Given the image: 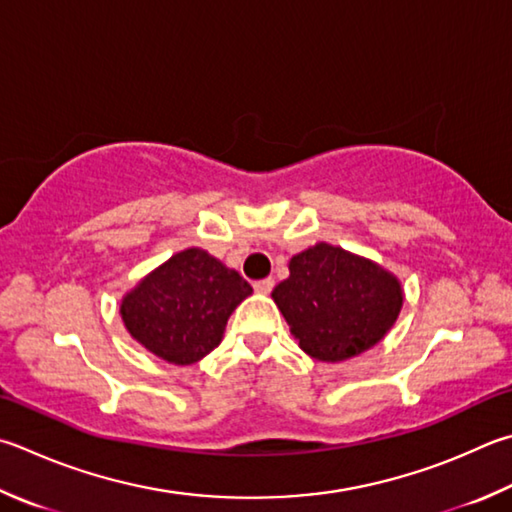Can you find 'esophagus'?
I'll list each match as a JSON object with an SVG mask.
<instances>
[{
    "mask_svg": "<svg viewBox=\"0 0 512 512\" xmlns=\"http://www.w3.org/2000/svg\"><path fill=\"white\" fill-rule=\"evenodd\" d=\"M253 286H255L257 293H264V295H266V293L273 291L275 280H273V277H266V280H257Z\"/></svg>",
    "mask_w": 512,
    "mask_h": 512,
    "instance_id": "obj_1",
    "label": "esophagus"
}]
</instances>
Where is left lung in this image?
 <instances>
[{"label": "left lung", "instance_id": "obj_1", "mask_svg": "<svg viewBox=\"0 0 512 512\" xmlns=\"http://www.w3.org/2000/svg\"><path fill=\"white\" fill-rule=\"evenodd\" d=\"M288 271L273 300L293 338L315 360L338 362L374 347L403 306L394 275L336 246L304 250L291 259Z\"/></svg>", "mask_w": 512, "mask_h": 512}]
</instances>
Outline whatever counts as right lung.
<instances>
[{"label": "right lung", "instance_id": "right-lung-1", "mask_svg": "<svg viewBox=\"0 0 512 512\" xmlns=\"http://www.w3.org/2000/svg\"><path fill=\"white\" fill-rule=\"evenodd\" d=\"M253 293L244 277L206 250L167 259L120 304L125 327L156 356L190 365L215 349L235 306Z\"/></svg>", "mask_w": 512, "mask_h": 512}]
</instances>
